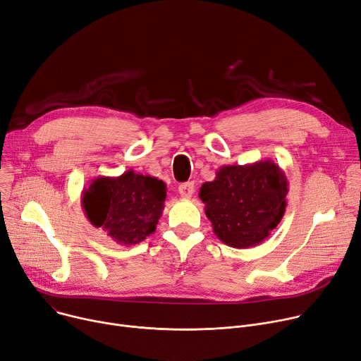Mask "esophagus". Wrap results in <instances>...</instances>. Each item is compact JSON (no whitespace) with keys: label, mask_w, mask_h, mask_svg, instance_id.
<instances>
[{"label":"esophagus","mask_w":361,"mask_h":361,"mask_svg":"<svg viewBox=\"0 0 361 361\" xmlns=\"http://www.w3.org/2000/svg\"><path fill=\"white\" fill-rule=\"evenodd\" d=\"M194 189H195L194 182H185V183L179 185V194H180L182 198L189 200L194 194Z\"/></svg>","instance_id":"esophagus-1"}]
</instances>
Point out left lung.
Here are the masks:
<instances>
[{"label": "left lung", "instance_id": "8db88e82", "mask_svg": "<svg viewBox=\"0 0 361 361\" xmlns=\"http://www.w3.org/2000/svg\"><path fill=\"white\" fill-rule=\"evenodd\" d=\"M288 180L272 160L221 166L216 179L202 183L200 198L216 236L227 246L262 243L286 213Z\"/></svg>", "mask_w": 361, "mask_h": 361}]
</instances>
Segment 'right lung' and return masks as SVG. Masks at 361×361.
I'll list each match as a JSON object with an SVG mask.
<instances>
[{
	"label": "right lung",
	"instance_id": "1",
	"mask_svg": "<svg viewBox=\"0 0 361 361\" xmlns=\"http://www.w3.org/2000/svg\"><path fill=\"white\" fill-rule=\"evenodd\" d=\"M166 189L154 176L126 171L116 178H94L82 189L81 205L94 227H102L118 245L133 246L156 231Z\"/></svg>",
	"mask_w": 361,
	"mask_h": 361
}]
</instances>
